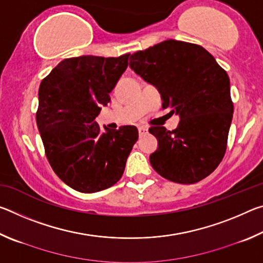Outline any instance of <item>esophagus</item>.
Listing matches in <instances>:
<instances>
[{"label":"esophagus","mask_w":263,"mask_h":263,"mask_svg":"<svg viewBox=\"0 0 263 263\" xmlns=\"http://www.w3.org/2000/svg\"><path fill=\"white\" fill-rule=\"evenodd\" d=\"M138 132H139V136H144L146 133H148V127L138 126Z\"/></svg>","instance_id":"esophagus-1"}]
</instances>
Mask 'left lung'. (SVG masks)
<instances>
[{
    "instance_id": "1",
    "label": "left lung",
    "mask_w": 263,
    "mask_h": 263,
    "mask_svg": "<svg viewBox=\"0 0 263 263\" xmlns=\"http://www.w3.org/2000/svg\"><path fill=\"white\" fill-rule=\"evenodd\" d=\"M135 73L158 89L162 108L179 115L175 130L152 126L158 148L149 162L169 181L193 184L224 157L233 117L230 79L202 46L168 39L130 57Z\"/></svg>"
}]
</instances>
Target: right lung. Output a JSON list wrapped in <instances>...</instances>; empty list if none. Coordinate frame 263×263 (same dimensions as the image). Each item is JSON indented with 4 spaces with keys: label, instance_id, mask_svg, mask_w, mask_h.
Instances as JSON below:
<instances>
[{
    "label": "right lung",
    "instance_id": "obj_1",
    "mask_svg": "<svg viewBox=\"0 0 263 263\" xmlns=\"http://www.w3.org/2000/svg\"><path fill=\"white\" fill-rule=\"evenodd\" d=\"M128 57L65 59L39 87L35 118L47 160L60 180L80 193H97L118 182L138 139L136 126L101 131L95 122Z\"/></svg>",
    "mask_w": 263,
    "mask_h": 263
}]
</instances>
